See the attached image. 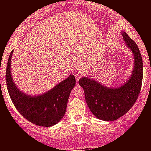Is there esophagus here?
<instances>
[{
	"mask_svg": "<svg viewBox=\"0 0 151 151\" xmlns=\"http://www.w3.org/2000/svg\"><path fill=\"white\" fill-rule=\"evenodd\" d=\"M75 77H76V80L78 81V80L82 77V74H80V73H76V74H75Z\"/></svg>",
	"mask_w": 151,
	"mask_h": 151,
	"instance_id": "esophagus-1",
	"label": "esophagus"
}]
</instances>
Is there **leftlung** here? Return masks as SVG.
Returning a JSON list of instances; mask_svg holds the SVG:
<instances>
[{
	"instance_id": "8db88e82",
	"label": "left lung",
	"mask_w": 151,
	"mask_h": 151,
	"mask_svg": "<svg viewBox=\"0 0 151 151\" xmlns=\"http://www.w3.org/2000/svg\"><path fill=\"white\" fill-rule=\"evenodd\" d=\"M122 35L134 54V67L132 76L123 85L106 88L93 79L84 77L78 84L84 89L85 101L91 113L104 121H114L122 116L134 104L140 94L143 78V61L137 44L122 32Z\"/></svg>"
}]
</instances>
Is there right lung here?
Masks as SVG:
<instances>
[{
  "mask_svg": "<svg viewBox=\"0 0 151 151\" xmlns=\"http://www.w3.org/2000/svg\"><path fill=\"white\" fill-rule=\"evenodd\" d=\"M12 50L6 69V83L13 105L21 115L35 125L49 127L58 123L65 115L68 99L76 85L74 76L57 85L44 94L29 96L17 88L11 76Z\"/></svg>",
  "mask_w": 151,
  "mask_h": 151,
  "instance_id": "right-lung-1",
  "label": "right lung"
}]
</instances>
